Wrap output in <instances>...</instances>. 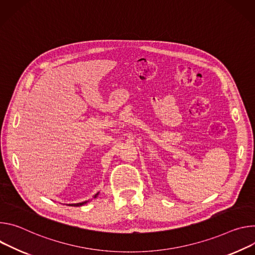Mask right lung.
Returning a JSON list of instances; mask_svg holds the SVG:
<instances>
[{
	"label": "right lung",
	"mask_w": 255,
	"mask_h": 255,
	"mask_svg": "<svg viewBox=\"0 0 255 255\" xmlns=\"http://www.w3.org/2000/svg\"><path fill=\"white\" fill-rule=\"evenodd\" d=\"M98 195V193H96L95 195H94V197H96ZM87 202H83V203H79V204H70L69 206H72V207H80V206H83V205H85V204H86Z\"/></svg>",
	"instance_id": "add662e5"
}]
</instances>
